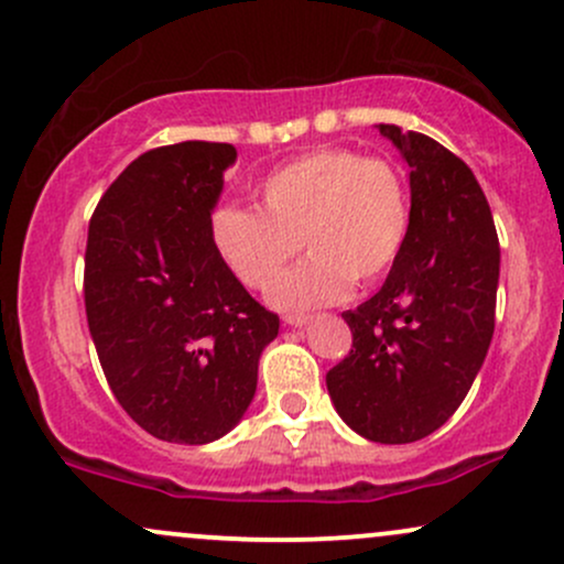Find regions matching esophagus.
<instances>
[{"mask_svg": "<svg viewBox=\"0 0 564 564\" xmlns=\"http://www.w3.org/2000/svg\"><path fill=\"white\" fill-rule=\"evenodd\" d=\"M310 321H313V315H304V313H291V315H286V318H283V323H286V326H291V328L307 326Z\"/></svg>", "mask_w": 564, "mask_h": 564, "instance_id": "1", "label": "esophagus"}]
</instances>
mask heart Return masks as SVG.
<instances>
[{"label":"heart","mask_w":564,"mask_h":564,"mask_svg":"<svg viewBox=\"0 0 564 564\" xmlns=\"http://www.w3.org/2000/svg\"><path fill=\"white\" fill-rule=\"evenodd\" d=\"M262 209L225 204L212 215L219 254L249 289L273 291L296 254L275 302L318 307L379 281L403 251L411 230V191L398 164L349 148H321L270 172Z\"/></svg>","instance_id":"b5f03b06"}]
</instances>
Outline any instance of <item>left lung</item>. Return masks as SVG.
<instances>
[{
	"instance_id": "8db88e82",
	"label": "left lung",
	"mask_w": 564,
	"mask_h": 564,
	"mask_svg": "<svg viewBox=\"0 0 564 564\" xmlns=\"http://www.w3.org/2000/svg\"><path fill=\"white\" fill-rule=\"evenodd\" d=\"M411 166V230L384 286L341 318L326 373L336 411L373 443H416L467 398L494 339L498 236L475 174L422 132L379 124Z\"/></svg>"
}]
</instances>
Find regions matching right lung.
Wrapping results in <instances>:
<instances>
[{
    "instance_id": "add662e5",
    "label": "right lung",
    "mask_w": 564,
    "mask_h": 564,
    "mask_svg": "<svg viewBox=\"0 0 564 564\" xmlns=\"http://www.w3.org/2000/svg\"><path fill=\"white\" fill-rule=\"evenodd\" d=\"M230 142L145 151L97 200L84 251V307L113 398L148 435L223 437L257 390L275 313L241 286L212 236Z\"/></svg>"
}]
</instances>
